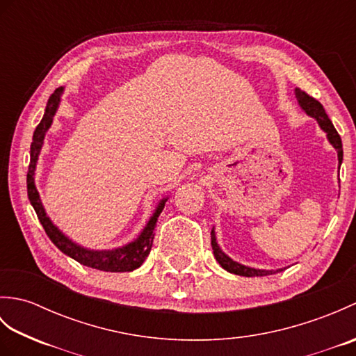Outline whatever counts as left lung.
I'll list each match as a JSON object with an SVG mask.
<instances>
[{"label":"left lung","mask_w":356,"mask_h":356,"mask_svg":"<svg viewBox=\"0 0 356 356\" xmlns=\"http://www.w3.org/2000/svg\"><path fill=\"white\" fill-rule=\"evenodd\" d=\"M295 97H297L301 110H303L307 116L314 118L316 122H318L321 130L326 133L330 145L337 149V153H338V170H339V165L343 163V143H341V138H339L338 131L335 130L334 124H332V120L326 115V110L323 108V105L318 101L314 99V97L309 96L307 93L301 92L300 88H295ZM211 246H213V252H214V257H216V260L218 261V264H220V266L225 270L231 272V274L241 275V277H264V275L277 274V272H282V270L286 269V268H282V269H255V268H249V266H245V264L234 261L231 257L226 255L222 251V248L218 246L217 238H216L214 226H213V229H211Z\"/></svg>","instance_id":"1"}]
</instances>
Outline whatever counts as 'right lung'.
Returning a JSON list of instances; mask_svg holds the SVG:
<instances>
[{
    "label": "right lung",
    "instance_id": "1",
    "mask_svg": "<svg viewBox=\"0 0 356 356\" xmlns=\"http://www.w3.org/2000/svg\"><path fill=\"white\" fill-rule=\"evenodd\" d=\"M63 92H64V87H59L51 93V96L47 101V107H45L41 122L36 127V130L33 133V140H32V145H30V165H29V172H27L29 200L32 203V207L35 209L38 218H40L45 234H47L49 238L53 241V245H55L59 251L72 257L73 260H76L78 263L84 264V266H88V268L99 269L105 272H131L134 269H138L140 264L145 261V259L151 251L157 218L161 216L162 209L165 207V202L168 200V197H163L161 202H159L153 216L149 217L148 223L145 225V228L142 229L138 238H134L133 241H130V243H127L120 248L88 249L74 243L73 240L67 237L65 234L50 220L47 213H45L40 193H38L36 185H35V170H36L38 157H40V153H41L45 133L49 131V128L53 122V118H55L58 111L59 102H61Z\"/></svg>",
    "mask_w": 356,
    "mask_h": 356
}]
</instances>
